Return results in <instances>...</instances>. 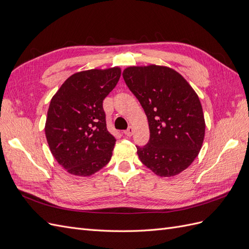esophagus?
<instances>
[{"label":"esophagus","mask_w":249,"mask_h":249,"mask_svg":"<svg viewBox=\"0 0 249 249\" xmlns=\"http://www.w3.org/2000/svg\"><path fill=\"white\" fill-rule=\"evenodd\" d=\"M133 132H134L133 126H129V129H127L126 131H124V134L125 135L126 137H131L132 135H133Z\"/></svg>","instance_id":"34e87169"}]
</instances>
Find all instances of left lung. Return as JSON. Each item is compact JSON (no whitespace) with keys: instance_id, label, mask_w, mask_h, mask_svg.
Segmentation results:
<instances>
[{"instance_id":"left-lung-1","label":"left lung","mask_w":249,"mask_h":249,"mask_svg":"<svg viewBox=\"0 0 249 249\" xmlns=\"http://www.w3.org/2000/svg\"><path fill=\"white\" fill-rule=\"evenodd\" d=\"M125 84L145 112L149 141L137 147L140 161L159 177H175L199 154L206 123L198 95L182 74L167 66H129Z\"/></svg>"}]
</instances>
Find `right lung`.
<instances>
[{
    "label": "right lung",
    "instance_id": "obj_1",
    "mask_svg": "<svg viewBox=\"0 0 249 249\" xmlns=\"http://www.w3.org/2000/svg\"><path fill=\"white\" fill-rule=\"evenodd\" d=\"M118 66L71 74L52 97L44 131L53 157L71 175L90 177L109 163L116 139L103 101L117 84Z\"/></svg>",
    "mask_w": 249,
    "mask_h": 249
}]
</instances>
